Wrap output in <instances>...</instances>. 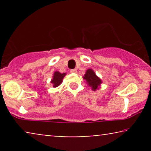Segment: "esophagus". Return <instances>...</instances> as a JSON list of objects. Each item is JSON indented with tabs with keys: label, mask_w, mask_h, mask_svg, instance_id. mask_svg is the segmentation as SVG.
Returning <instances> with one entry per match:
<instances>
[{
	"label": "esophagus",
	"mask_w": 151,
	"mask_h": 151,
	"mask_svg": "<svg viewBox=\"0 0 151 151\" xmlns=\"http://www.w3.org/2000/svg\"><path fill=\"white\" fill-rule=\"evenodd\" d=\"M70 72H71V73H77V69H71V70H70Z\"/></svg>",
	"instance_id": "esophagus-1"
}]
</instances>
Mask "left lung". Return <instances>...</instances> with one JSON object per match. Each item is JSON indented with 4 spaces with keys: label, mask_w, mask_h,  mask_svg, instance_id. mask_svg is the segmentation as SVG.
<instances>
[{
    "label": "left lung",
    "mask_w": 151,
    "mask_h": 151,
    "mask_svg": "<svg viewBox=\"0 0 151 151\" xmlns=\"http://www.w3.org/2000/svg\"><path fill=\"white\" fill-rule=\"evenodd\" d=\"M83 78L87 81L88 85L91 86L93 91H96L97 88H98V86L102 83L101 80L96 75L92 69H88Z\"/></svg>",
    "instance_id": "obj_1"
}]
</instances>
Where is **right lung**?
<instances>
[{
    "label": "right lung",
    "instance_id": "1",
    "mask_svg": "<svg viewBox=\"0 0 151 151\" xmlns=\"http://www.w3.org/2000/svg\"><path fill=\"white\" fill-rule=\"evenodd\" d=\"M66 73H60L58 71H55L53 76V80H51V83L53 84V87H56L61 84L63 78L65 77Z\"/></svg>",
    "mask_w": 151,
    "mask_h": 151
}]
</instances>
